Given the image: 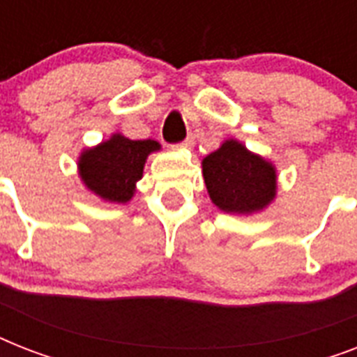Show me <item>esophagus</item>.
Instances as JSON below:
<instances>
[{
  "label": "esophagus",
  "mask_w": 357,
  "mask_h": 357,
  "mask_svg": "<svg viewBox=\"0 0 357 357\" xmlns=\"http://www.w3.org/2000/svg\"><path fill=\"white\" fill-rule=\"evenodd\" d=\"M190 146H195V137H192V135H189V137H187L181 144L176 146V148H190Z\"/></svg>",
  "instance_id": "obj_1"
}]
</instances>
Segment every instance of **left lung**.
Instances as JSON below:
<instances>
[{"instance_id": "left-lung-1", "label": "left lung", "mask_w": 357, "mask_h": 357, "mask_svg": "<svg viewBox=\"0 0 357 357\" xmlns=\"http://www.w3.org/2000/svg\"><path fill=\"white\" fill-rule=\"evenodd\" d=\"M202 172L213 204L224 213L252 215L276 198V168L238 140L222 142L202 161Z\"/></svg>"}]
</instances>
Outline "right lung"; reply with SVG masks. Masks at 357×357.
<instances>
[{"mask_svg":"<svg viewBox=\"0 0 357 357\" xmlns=\"http://www.w3.org/2000/svg\"><path fill=\"white\" fill-rule=\"evenodd\" d=\"M157 150H161L157 140H131L114 133L109 140L81 153L77 161L79 178L102 200L126 204L133 198L146 159Z\"/></svg>","mask_w":357,"mask_h":357,"instance_id":"1","label":"right lung"}]
</instances>
